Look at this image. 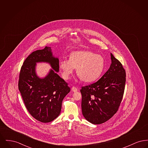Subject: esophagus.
Returning <instances> with one entry per match:
<instances>
[{
	"label": "esophagus",
	"mask_w": 148,
	"mask_h": 148,
	"mask_svg": "<svg viewBox=\"0 0 148 148\" xmlns=\"http://www.w3.org/2000/svg\"><path fill=\"white\" fill-rule=\"evenodd\" d=\"M71 90L73 92H77V89L75 86H73L71 88Z\"/></svg>",
	"instance_id": "obj_1"
}]
</instances>
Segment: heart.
<instances>
[{
  "mask_svg": "<svg viewBox=\"0 0 148 148\" xmlns=\"http://www.w3.org/2000/svg\"><path fill=\"white\" fill-rule=\"evenodd\" d=\"M103 56L90 51H76L71 53L69 59L60 61L59 68L64 77H69L77 68L78 77L85 82H92L98 79L104 69Z\"/></svg>",
  "mask_w": 148,
  "mask_h": 148,
  "instance_id": "heart-1",
  "label": "heart"
}]
</instances>
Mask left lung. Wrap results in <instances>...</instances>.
<instances>
[{"label":"left lung","mask_w":148,"mask_h":148,"mask_svg":"<svg viewBox=\"0 0 148 148\" xmlns=\"http://www.w3.org/2000/svg\"><path fill=\"white\" fill-rule=\"evenodd\" d=\"M110 56L112 63L103 76L80 90L82 114L93 124H102L110 119L118 111L123 97L125 71L112 53Z\"/></svg>","instance_id":"left-lung-1"}]
</instances>
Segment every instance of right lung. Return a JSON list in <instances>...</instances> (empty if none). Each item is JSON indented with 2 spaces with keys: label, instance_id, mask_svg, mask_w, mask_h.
<instances>
[{
  "label": "right lung",
  "instance_id": "add662e5",
  "mask_svg": "<svg viewBox=\"0 0 148 148\" xmlns=\"http://www.w3.org/2000/svg\"><path fill=\"white\" fill-rule=\"evenodd\" d=\"M38 62H47L52 67L44 78L36 74ZM59 59L53 55L51 49L45 47L29 56L24 62L18 83L25 106L35 119L49 123L59 115L64 97L71 91L67 83L58 74Z\"/></svg>",
  "mask_w": 148,
  "mask_h": 148
}]
</instances>
